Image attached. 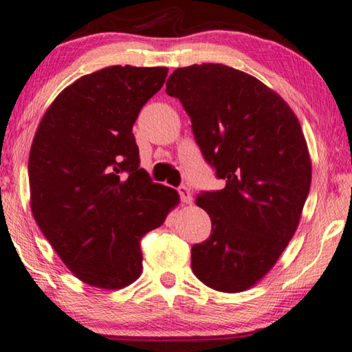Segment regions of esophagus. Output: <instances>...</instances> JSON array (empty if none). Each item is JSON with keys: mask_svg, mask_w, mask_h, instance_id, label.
Masks as SVG:
<instances>
[{"mask_svg": "<svg viewBox=\"0 0 352 352\" xmlns=\"http://www.w3.org/2000/svg\"><path fill=\"white\" fill-rule=\"evenodd\" d=\"M177 192H179V197H181V201L186 203V205H190L192 203V193H190V188L187 186H179L177 187Z\"/></svg>", "mask_w": 352, "mask_h": 352, "instance_id": "esophagus-1", "label": "esophagus"}]
</instances>
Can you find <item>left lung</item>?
Masks as SVG:
<instances>
[{"label": "left lung", "mask_w": 352, "mask_h": 352, "mask_svg": "<svg viewBox=\"0 0 352 352\" xmlns=\"http://www.w3.org/2000/svg\"><path fill=\"white\" fill-rule=\"evenodd\" d=\"M166 94L181 101L203 157L226 179L201 192L211 236L192 246V270L208 287L241 292L267 274L297 230L311 160L302 126L278 94L219 63L177 68Z\"/></svg>", "instance_id": "obj_1"}]
</instances>
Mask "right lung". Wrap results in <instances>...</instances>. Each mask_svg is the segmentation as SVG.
Wrapping results in <instances>:
<instances>
[{
  "label": "right lung",
  "instance_id": "1",
  "mask_svg": "<svg viewBox=\"0 0 352 352\" xmlns=\"http://www.w3.org/2000/svg\"><path fill=\"white\" fill-rule=\"evenodd\" d=\"M164 66H108L68 85L41 120L28 160L32 211L80 281L122 289L140 278L141 238L179 197L140 168L133 124Z\"/></svg>",
  "mask_w": 352,
  "mask_h": 352
}]
</instances>
